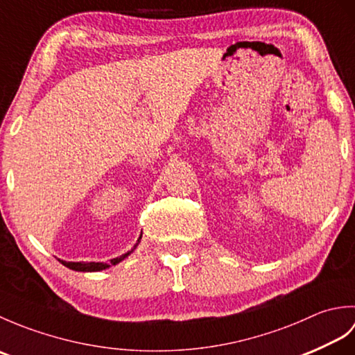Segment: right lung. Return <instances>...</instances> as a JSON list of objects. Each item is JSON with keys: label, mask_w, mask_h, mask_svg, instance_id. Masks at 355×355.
<instances>
[{"label": "right lung", "mask_w": 355, "mask_h": 355, "mask_svg": "<svg viewBox=\"0 0 355 355\" xmlns=\"http://www.w3.org/2000/svg\"><path fill=\"white\" fill-rule=\"evenodd\" d=\"M140 238H141V235H140ZM131 252L122 254L120 258L111 259V266H116V263H119L120 261H123ZM61 262L64 263L65 267H69L71 270H76V271H101V270H105V268L110 267L108 263H103V262H67V261H61Z\"/></svg>", "instance_id": "add662e5"}]
</instances>
